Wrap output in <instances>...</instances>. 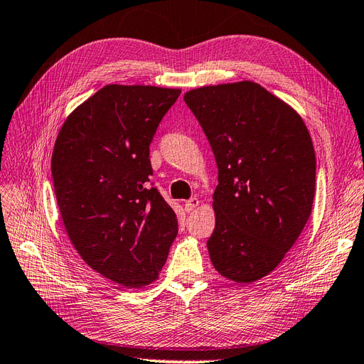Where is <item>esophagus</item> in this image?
Instances as JSON below:
<instances>
[{
	"label": "esophagus",
	"instance_id": "34e87169",
	"mask_svg": "<svg viewBox=\"0 0 364 364\" xmlns=\"http://www.w3.org/2000/svg\"><path fill=\"white\" fill-rule=\"evenodd\" d=\"M198 205H200V200L195 198V196H193V198H191L189 201L184 203V210L188 212V213H191V212H193Z\"/></svg>",
	"mask_w": 364,
	"mask_h": 364
}]
</instances>
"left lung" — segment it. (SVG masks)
Here are the masks:
<instances>
[{
    "label": "left lung",
    "instance_id": "1",
    "mask_svg": "<svg viewBox=\"0 0 364 364\" xmlns=\"http://www.w3.org/2000/svg\"><path fill=\"white\" fill-rule=\"evenodd\" d=\"M184 102L218 166L210 261L228 280L256 282L282 262L311 215L313 140L288 103L252 80L195 88Z\"/></svg>",
    "mask_w": 364,
    "mask_h": 364
}]
</instances>
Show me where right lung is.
<instances>
[{"label": "right lung", "mask_w": 364, "mask_h": 364, "mask_svg": "<svg viewBox=\"0 0 364 364\" xmlns=\"http://www.w3.org/2000/svg\"><path fill=\"white\" fill-rule=\"evenodd\" d=\"M180 92L103 87L67 117L51 155L71 244L95 272L127 288L159 279L178 233L172 207L149 183V144Z\"/></svg>", "instance_id": "right-lung-1"}]
</instances>
